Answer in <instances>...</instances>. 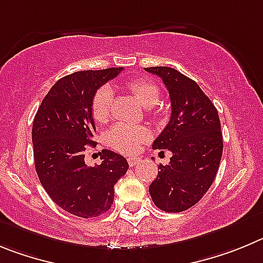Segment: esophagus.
Listing matches in <instances>:
<instances>
[{
    "instance_id": "obj_1",
    "label": "esophagus",
    "mask_w": 263,
    "mask_h": 263,
    "mask_svg": "<svg viewBox=\"0 0 263 263\" xmlns=\"http://www.w3.org/2000/svg\"><path fill=\"white\" fill-rule=\"evenodd\" d=\"M140 161H141V158H139V157H129L128 164H129V166H136L137 164H140Z\"/></svg>"
}]
</instances>
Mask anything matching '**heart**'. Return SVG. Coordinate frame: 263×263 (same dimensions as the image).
<instances>
[{"label":"heart","instance_id":"1","mask_svg":"<svg viewBox=\"0 0 263 263\" xmlns=\"http://www.w3.org/2000/svg\"><path fill=\"white\" fill-rule=\"evenodd\" d=\"M126 89L139 101L141 106L152 108L160 101V89L155 82L146 79H132L126 82ZM112 90L103 86L94 94L91 99V114L96 122L106 123L110 119ZM149 139V131L144 126H132L126 123H118L108 129L106 140L110 146L123 153H135L141 144Z\"/></svg>","mask_w":263,"mask_h":263}]
</instances>
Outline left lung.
Segmentation results:
<instances>
[{
	"mask_svg": "<svg viewBox=\"0 0 263 263\" xmlns=\"http://www.w3.org/2000/svg\"><path fill=\"white\" fill-rule=\"evenodd\" d=\"M169 91L170 120L153 141V149L173 153L160 165L149 194L160 210L182 212L203 198L216 177L223 155V134L216 107L194 80L174 68L152 67Z\"/></svg>",
	"mask_w": 263,
	"mask_h": 263,
	"instance_id": "left-lung-1",
	"label": "left lung"
}]
</instances>
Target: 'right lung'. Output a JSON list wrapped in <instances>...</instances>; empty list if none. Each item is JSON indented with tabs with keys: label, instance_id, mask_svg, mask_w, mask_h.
Instances as JSON below:
<instances>
[{
	"label": "right lung",
	"instance_id": "add662e5",
	"mask_svg": "<svg viewBox=\"0 0 263 263\" xmlns=\"http://www.w3.org/2000/svg\"><path fill=\"white\" fill-rule=\"evenodd\" d=\"M122 69L81 70L65 76L44 97L32 123L40 183L59 207L84 219L110 210L115 183L128 170L126 158L108 149L101 153V165L85 164L87 145L96 146L91 99Z\"/></svg>",
	"mask_w": 263,
	"mask_h": 263
}]
</instances>
